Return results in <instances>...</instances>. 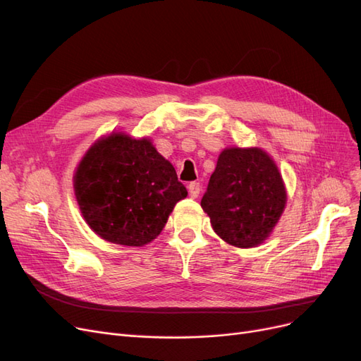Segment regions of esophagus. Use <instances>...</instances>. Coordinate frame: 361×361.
I'll list each match as a JSON object with an SVG mask.
<instances>
[{
  "label": "esophagus",
  "instance_id": "obj_1",
  "mask_svg": "<svg viewBox=\"0 0 361 361\" xmlns=\"http://www.w3.org/2000/svg\"><path fill=\"white\" fill-rule=\"evenodd\" d=\"M200 183L199 182H191L190 185H188V192H190V195L192 199H195V197H199V194H200Z\"/></svg>",
  "mask_w": 361,
  "mask_h": 361
}]
</instances>
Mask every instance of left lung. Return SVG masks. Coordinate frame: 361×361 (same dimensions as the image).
Here are the masks:
<instances>
[{
    "label": "left lung",
    "instance_id": "8db88e82",
    "mask_svg": "<svg viewBox=\"0 0 361 361\" xmlns=\"http://www.w3.org/2000/svg\"><path fill=\"white\" fill-rule=\"evenodd\" d=\"M286 199L281 174L267 152L231 147L218 157L200 204L223 241L251 248L271 235Z\"/></svg>",
    "mask_w": 361,
    "mask_h": 361
}]
</instances>
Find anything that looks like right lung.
<instances>
[{
  "label": "right lung",
  "instance_id": "right-lung-1",
  "mask_svg": "<svg viewBox=\"0 0 361 361\" xmlns=\"http://www.w3.org/2000/svg\"><path fill=\"white\" fill-rule=\"evenodd\" d=\"M75 197L105 241L141 247L161 233L174 204L188 195L171 164L149 138L113 133L97 140L76 167Z\"/></svg>",
  "mask_w": 361,
  "mask_h": 361
}]
</instances>
